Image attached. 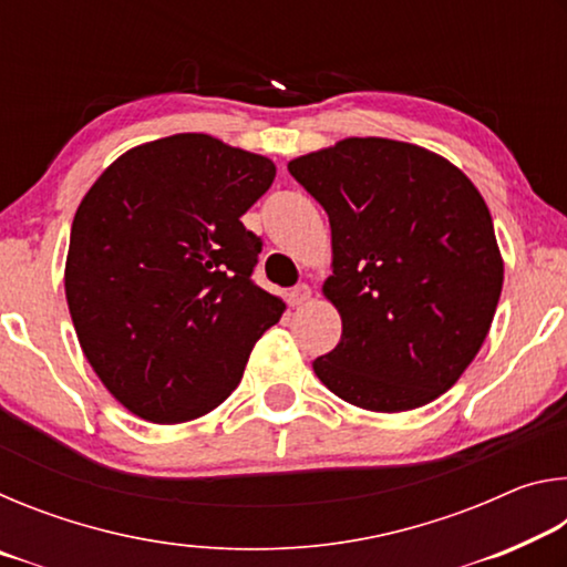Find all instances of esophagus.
<instances>
[{
    "instance_id": "34e87169",
    "label": "esophagus",
    "mask_w": 567,
    "mask_h": 567,
    "mask_svg": "<svg viewBox=\"0 0 567 567\" xmlns=\"http://www.w3.org/2000/svg\"><path fill=\"white\" fill-rule=\"evenodd\" d=\"M310 297H312V290L302 282V285H295L292 290L287 292V302H290L292 307H297V305H305L307 300H310Z\"/></svg>"
}]
</instances>
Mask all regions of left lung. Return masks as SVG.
Here are the masks:
<instances>
[{
  "label": "left lung",
  "mask_w": 567,
  "mask_h": 567,
  "mask_svg": "<svg viewBox=\"0 0 567 567\" xmlns=\"http://www.w3.org/2000/svg\"><path fill=\"white\" fill-rule=\"evenodd\" d=\"M287 169L332 229L322 290L342 338L312 360L315 375L372 412L433 402L473 362L501 300L503 260L485 199L447 159L382 137L342 140Z\"/></svg>",
  "instance_id": "8db88e82"
}]
</instances>
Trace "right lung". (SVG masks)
Returning a JSON list of instances; mask_svg holds the SVG:
<instances>
[{"label": "right lung", "instance_id": "add662e5", "mask_svg": "<svg viewBox=\"0 0 567 567\" xmlns=\"http://www.w3.org/2000/svg\"><path fill=\"white\" fill-rule=\"evenodd\" d=\"M272 179L267 157L172 134L130 150L84 195L66 305L94 372L134 415H207L282 318V300L252 280L262 239L239 223Z\"/></svg>", "mask_w": 567, "mask_h": 567}]
</instances>
